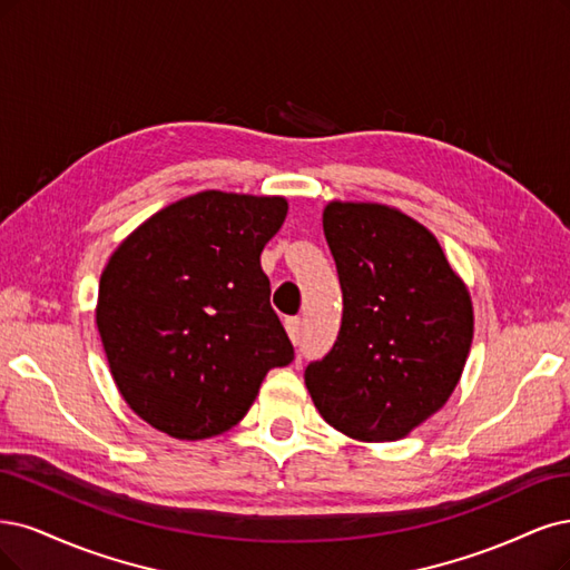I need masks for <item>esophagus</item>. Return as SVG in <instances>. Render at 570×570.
<instances>
[{
    "label": "esophagus",
    "instance_id": "1",
    "mask_svg": "<svg viewBox=\"0 0 570 570\" xmlns=\"http://www.w3.org/2000/svg\"><path fill=\"white\" fill-rule=\"evenodd\" d=\"M285 330H287L292 344H299V340H302V318H297V316L287 318L285 321Z\"/></svg>",
    "mask_w": 570,
    "mask_h": 570
}]
</instances>
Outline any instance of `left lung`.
I'll use <instances>...</instances> for the list:
<instances>
[{
  "label": "left lung",
  "mask_w": 570,
  "mask_h": 570,
  "mask_svg": "<svg viewBox=\"0 0 570 570\" xmlns=\"http://www.w3.org/2000/svg\"><path fill=\"white\" fill-rule=\"evenodd\" d=\"M323 230L344 311L335 346L304 380L342 434L399 441L453 394L472 348V297L422 224L377 203H330Z\"/></svg>",
  "instance_id": "obj_1"
}]
</instances>
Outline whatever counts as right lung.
<instances>
[{"instance_id":"obj_1","label":"right lung","mask_w":570,"mask_h":570,"mask_svg":"<svg viewBox=\"0 0 570 570\" xmlns=\"http://www.w3.org/2000/svg\"><path fill=\"white\" fill-rule=\"evenodd\" d=\"M285 217L281 195L203 190L112 252L96 325L117 389L150 426L217 436L247 415L271 367L292 363L259 262Z\"/></svg>"}]
</instances>
